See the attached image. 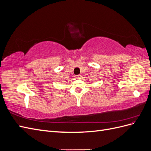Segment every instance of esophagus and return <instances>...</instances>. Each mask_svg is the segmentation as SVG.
<instances>
[{
	"label": "esophagus",
	"instance_id": "esophagus-1",
	"mask_svg": "<svg viewBox=\"0 0 151 151\" xmlns=\"http://www.w3.org/2000/svg\"><path fill=\"white\" fill-rule=\"evenodd\" d=\"M81 77V75H77V76H75V78L76 79H80Z\"/></svg>",
	"mask_w": 151,
	"mask_h": 151
}]
</instances>
